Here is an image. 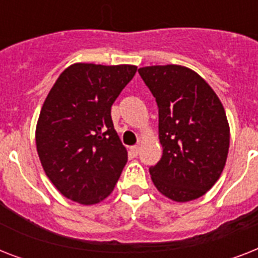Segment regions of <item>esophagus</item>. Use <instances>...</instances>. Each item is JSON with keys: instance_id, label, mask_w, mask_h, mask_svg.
Masks as SVG:
<instances>
[{"instance_id": "obj_1", "label": "esophagus", "mask_w": 258, "mask_h": 258, "mask_svg": "<svg viewBox=\"0 0 258 258\" xmlns=\"http://www.w3.org/2000/svg\"><path fill=\"white\" fill-rule=\"evenodd\" d=\"M130 151L137 157L138 154H139V151H141V147H139V146H133V147H130Z\"/></svg>"}]
</instances>
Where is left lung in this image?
Listing matches in <instances>:
<instances>
[{"label":"left lung","instance_id":"1","mask_svg":"<svg viewBox=\"0 0 258 258\" xmlns=\"http://www.w3.org/2000/svg\"><path fill=\"white\" fill-rule=\"evenodd\" d=\"M141 78L159 108L163 154L150 174L158 191L175 202L197 200L214 186L226 163L230 128L213 88L190 68L143 67Z\"/></svg>","mask_w":258,"mask_h":258}]
</instances>
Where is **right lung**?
Returning a JSON list of instances; mask_svg holds the SVG:
<instances>
[{
  "instance_id": "right-lung-1",
  "label": "right lung",
  "mask_w": 258,
  "mask_h": 258,
  "mask_svg": "<svg viewBox=\"0 0 258 258\" xmlns=\"http://www.w3.org/2000/svg\"><path fill=\"white\" fill-rule=\"evenodd\" d=\"M138 67L76 62L48 93L36 125L42 169L62 196L95 205L112 192L127 163L111 107Z\"/></svg>"
}]
</instances>
